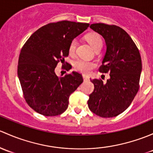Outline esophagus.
Listing matches in <instances>:
<instances>
[{"mask_svg": "<svg viewBox=\"0 0 153 153\" xmlns=\"http://www.w3.org/2000/svg\"><path fill=\"white\" fill-rule=\"evenodd\" d=\"M82 76H83V79H84V81L87 82V81H88V80H89V76H87V75L83 74Z\"/></svg>", "mask_w": 153, "mask_h": 153, "instance_id": "1", "label": "esophagus"}]
</instances>
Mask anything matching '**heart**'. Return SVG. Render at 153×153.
I'll return each instance as SVG.
<instances>
[{
	"instance_id": "b5f03b06",
	"label": "heart",
	"mask_w": 153,
	"mask_h": 153,
	"mask_svg": "<svg viewBox=\"0 0 153 153\" xmlns=\"http://www.w3.org/2000/svg\"><path fill=\"white\" fill-rule=\"evenodd\" d=\"M87 41L89 42L90 45L96 50L101 49L103 45V41L101 36L97 33H90L88 34L85 37ZM77 41L76 39H74L71 41L68 46V53L70 55H74L76 51ZM95 63L94 62L84 59H77L74 63V69L77 71L81 72L82 74H88L93 68H95Z\"/></svg>"
}]
</instances>
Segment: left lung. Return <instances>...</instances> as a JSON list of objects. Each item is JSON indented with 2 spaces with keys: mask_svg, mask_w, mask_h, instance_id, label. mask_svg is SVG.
<instances>
[{
  "mask_svg": "<svg viewBox=\"0 0 153 153\" xmlns=\"http://www.w3.org/2000/svg\"><path fill=\"white\" fill-rule=\"evenodd\" d=\"M90 28L105 39L107 51L100 71L110 79H91L94 90L89 95L88 108L103 118L119 116L130 105L139 90L142 64L139 51L131 37L119 26L94 23Z\"/></svg>",
  "mask_w": 153,
  "mask_h": 153,
  "instance_id": "1",
  "label": "left lung"
}]
</instances>
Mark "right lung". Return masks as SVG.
<instances>
[{"instance_id":"add662e5","label":"right lung","mask_w":153,"mask_h":153,"mask_svg":"<svg viewBox=\"0 0 153 153\" xmlns=\"http://www.w3.org/2000/svg\"><path fill=\"white\" fill-rule=\"evenodd\" d=\"M89 25L68 20L48 23L33 33L23 45L18 75L26 103L37 113L55 116L68 108L69 97L82 83V76L73 71L58 76L55 68L59 62L64 65L71 41ZM63 68L68 71L71 65Z\"/></svg>"}]
</instances>
